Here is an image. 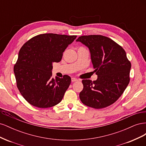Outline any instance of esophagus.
Wrapping results in <instances>:
<instances>
[{"mask_svg":"<svg viewBox=\"0 0 146 146\" xmlns=\"http://www.w3.org/2000/svg\"><path fill=\"white\" fill-rule=\"evenodd\" d=\"M78 80L77 78H74V77H72V78H71V81H72V82H77Z\"/></svg>","mask_w":146,"mask_h":146,"instance_id":"34e87169","label":"esophagus"}]
</instances>
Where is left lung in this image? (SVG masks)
<instances>
[{
	"label": "left lung",
	"mask_w": 146,
	"mask_h": 146,
	"mask_svg": "<svg viewBox=\"0 0 146 146\" xmlns=\"http://www.w3.org/2000/svg\"><path fill=\"white\" fill-rule=\"evenodd\" d=\"M89 48L98 79L83 80L80 99L85 105L96 109L107 107L123 94L130 82L131 63L124 49L111 39L102 35L78 37Z\"/></svg>",
	"instance_id": "obj_1"
}]
</instances>
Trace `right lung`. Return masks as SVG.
Segmentation results:
<instances>
[{
    "label": "right lung",
    "instance_id": "add662e5",
    "mask_svg": "<svg viewBox=\"0 0 146 146\" xmlns=\"http://www.w3.org/2000/svg\"><path fill=\"white\" fill-rule=\"evenodd\" d=\"M76 35L44 33L31 38L21 48L14 66L17 87L28 102L38 108H49L59 104L69 88L71 78L52 77V63H58Z\"/></svg>",
    "mask_w": 146,
    "mask_h": 146
}]
</instances>
